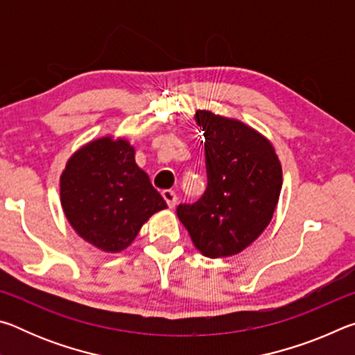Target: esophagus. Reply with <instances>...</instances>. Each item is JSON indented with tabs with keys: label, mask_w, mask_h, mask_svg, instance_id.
<instances>
[{
	"label": "esophagus",
	"mask_w": 355,
	"mask_h": 355,
	"mask_svg": "<svg viewBox=\"0 0 355 355\" xmlns=\"http://www.w3.org/2000/svg\"><path fill=\"white\" fill-rule=\"evenodd\" d=\"M161 196H163V199L166 200L167 207H169V208H173L177 205V194L173 191L166 189V191L161 192Z\"/></svg>",
	"instance_id": "obj_1"
}]
</instances>
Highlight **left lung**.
<instances>
[{
  "mask_svg": "<svg viewBox=\"0 0 355 355\" xmlns=\"http://www.w3.org/2000/svg\"><path fill=\"white\" fill-rule=\"evenodd\" d=\"M205 136L207 191L177 207L196 249L209 258L243 252L271 222L282 191V166L272 144L241 120L199 110Z\"/></svg>",
  "mask_w": 355,
  "mask_h": 355,
  "instance_id": "obj_1",
  "label": "left lung"
}]
</instances>
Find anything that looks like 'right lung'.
Wrapping results in <instances>:
<instances>
[{
  "label": "right lung",
  "mask_w": 355,
  "mask_h": 355,
  "mask_svg": "<svg viewBox=\"0 0 355 355\" xmlns=\"http://www.w3.org/2000/svg\"><path fill=\"white\" fill-rule=\"evenodd\" d=\"M61 205L73 230L117 254L135 241L152 214L167 208L127 139L103 136L70 156L61 175Z\"/></svg>",
  "instance_id": "add662e5"
}]
</instances>
